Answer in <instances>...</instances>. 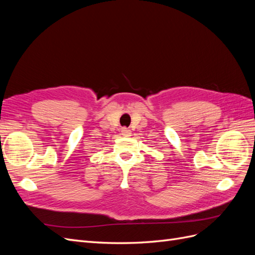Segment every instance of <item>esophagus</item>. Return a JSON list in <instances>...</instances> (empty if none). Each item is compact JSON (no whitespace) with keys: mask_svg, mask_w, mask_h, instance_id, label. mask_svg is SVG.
<instances>
[{"mask_svg":"<svg viewBox=\"0 0 255 255\" xmlns=\"http://www.w3.org/2000/svg\"><path fill=\"white\" fill-rule=\"evenodd\" d=\"M121 134H122L123 136H129V134H130V129H128V128H122V129H121Z\"/></svg>","mask_w":255,"mask_h":255,"instance_id":"esophagus-1","label":"esophagus"}]
</instances>
